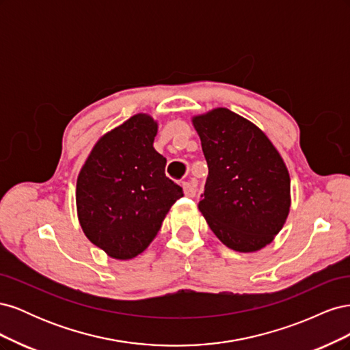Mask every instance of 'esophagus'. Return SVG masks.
Instances as JSON below:
<instances>
[{"mask_svg": "<svg viewBox=\"0 0 350 350\" xmlns=\"http://www.w3.org/2000/svg\"><path fill=\"white\" fill-rule=\"evenodd\" d=\"M183 188H184L185 197H188V198L196 197V187H194L191 183H184V184H183Z\"/></svg>", "mask_w": 350, "mask_h": 350, "instance_id": "obj_1", "label": "esophagus"}]
</instances>
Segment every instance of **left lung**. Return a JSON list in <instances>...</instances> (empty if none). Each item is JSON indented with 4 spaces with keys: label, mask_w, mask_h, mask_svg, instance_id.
I'll list each match as a JSON object with an SVG mask.
<instances>
[{
    "label": "left lung",
    "mask_w": 350,
    "mask_h": 350,
    "mask_svg": "<svg viewBox=\"0 0 350 350\" xmlns=\"http://www.w3.org/2000/svg\"><path fill=\"white\" fill-rule=\"evenodd\" d=\"M208 176L198 210L228 248L256 252L273 242L291 211V176L258 126L228 108L194 115Z\"/></svg>",
    "instance_id": "left-lung-1"
}]
</instances>
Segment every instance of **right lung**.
I'll use <instances>...</instances> for the list:
<instances>
[{
	"label": "right lung",
	"mask_w": 350,
	"mask_h": 350,
	"mask_svg": "<svg viewBox=\"0 0 350 350\" xmlns=\"http://www.w3.org/2000/svg\"><path fill=\"white\" fill-rule=\"evenodd\" d=\"M157 121L135 113L93 146L77 176L76 206L88 239L111 258L131 260L150 245L183 188L154 150Z\"/></svg>",
	"instance_id": "right-lung-1"
}]
</instances>
